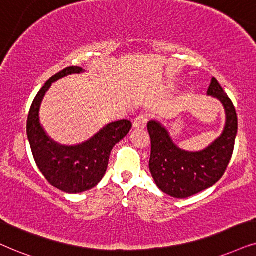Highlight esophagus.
Masks as SVG:
<instances>
[{
	"label": "esophagus",
	"instance_id": "1",
	"mask_svg": "<svg viewBox=\"0 0 256 256\" xmlns=\"http://www.w3.org/2000/svg\"><path fill=\"white\" fill-rule=\"evenodd\" d=\"M148 124V117L145 114L138 116L134 122V128H145Z\"/></svg>",
	"mask_w": 256,
	"mask_h": 256
}]
</instances>
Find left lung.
<instances>
[{"mask_svg":"<svg viewBox=\"0 0 256 256\" xmlns=\"http://www.w3.org/2000/svg\"><path fill=\"white\" fill-rule=\"evenodd\" d=\"M206 94L222 102L226 125L222 134L204 150L190 152L174 143L160 122H148L151 138L150 172L157 186L174 198H186L212 186L227 170L238 134V114L232 100L212 78Z\"/></svg>","mask_w":256,"mask_h":256,"instance_id":"obj_1","label":"left lung"}]
</instances>
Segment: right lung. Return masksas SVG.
<instances>
[{
    "instance_id": "1",
    "label": "right lung",
    "mask_w": 256,
    "mask_h": 256,
    "mask_svg": "<svg viewBox=\"0 0 256 256\" xmlns=\"http://www.w3.org/2000/svg\"><path fill=\"white\" fill-rule=\"evenodd\" d=\"M82 67H67L50 78L33 100L27 120V136L35 163L44 178L53 186L67 194L92 189L102 180L108 170L110 154L132 128L122 119L110 122L98 134L78 145H61L46 134L40 124L38 111L44 94L52 84L70 74L82 73Z\"/></svg>"
}]
</instances>
